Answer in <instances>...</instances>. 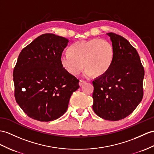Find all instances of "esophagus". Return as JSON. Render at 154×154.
I'll use <instances>...</instances> for the list:
<instances>
[{
    "label": "esophagus",
    "mask_w": 154,
    "mask_h": 154,
    "mask_svg": "<svg viewBox=\"0 0 154 154\" xmlns=\"http://www.w3.org/2000/svg\"><path fill=\"white\" fill-rule=\"evenodd\" d=\"M85 83V81L81 80H80V82H79V85H80V86L83 85H84Z\"/></svg>",
    "instance_id": "34e87169"
}]
</instances>
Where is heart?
I'll list each match as a JSON object with an SVG mask.
<instances>
[{
	"label": "heart",
	"instance_id": "1",
	"mask_svg": "<svg viewBox=\"0 0 154 154\" xmlns=\"http://www.w3.org/2000/svg\"><path fill=\"white\" fill-rule=\"evenodd\" d=\"M69 51V53L61 55L60 63L72 76L78 74L85 67V76H102L109 70L114 60V46L100 38L78 41L71 45Z\"/></svg>",
	"mask_w": 154,
	"mask_h": 154
}]
</instances>
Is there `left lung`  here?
Masks as SVG:
<instances>
[{
  "mask_svg": "<svg viewBox=\"0 0 154 154\" xmlns=\"http://www.w3.org/2000/svg\"><path fill=\"white\" fill-rule=\"evenodd\" d=\"M115 50L109 70L93 81V110L103 119L118 121L134 110L143 97L144 70L136 49L123 36L107 33Z\"/></svg>",
  "mask_w": 154,
  "mask_h": 154,
  "instance_id": "8db88e82",
  "label": "left lung"
}]
</instances>
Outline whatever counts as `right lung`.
Listing matches in <instances>:
<instances>
[{
    "label": "right lung",
    "mask_w": 154,
    "mask_h": 154,
    "mask_svg": "<svg viewBox=\"0 0 154 154\" xmlns=\"http://www.w3.org/2000/svg\"><path fill=\"white\" fill-rule=\"evenodd\" d=\"M69 40L54 34L37 37L19 55L13 72L14 96L29 117L50 122L64 114L79 80L63 68L60 57Z\"/></svg>",
    "instance_id": "right-lung-1"
}]
</instances>
